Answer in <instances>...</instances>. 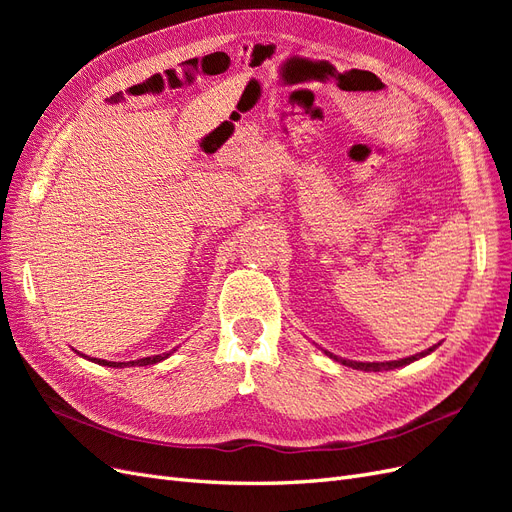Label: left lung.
<instances>
[{
    "instance_id": "obj_1",
    "label": "left lung",
    "mask_w": 512,
    "mask_h": 512,
    "mask_svg": "<svg viewBox=\"0 0 512 512\" xmlns=\"http://www.w3.org/2000/svg\"><path fill=\"white\" fill-rule=\"evenodd\" d=\"M438 346H440V344L431 346V348H427V350H423V352H416V354H412V356H406V359H399V361H382V363H378V361H374V363L350 361V359H342V356H337V354H333V352H329V350H322V352L327 354L329 359H333V361H337V363H342V365H346V367H352V369H361V371H391V369H397V367L410 365V363H414V361H418V359H425V356L431 354Z\"/></svg>"
}]
</instances>
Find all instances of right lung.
I'll return each mask as SVG.
<instances>
[{
	"label": "right lung",
	"instance_id": "obj_1",
	"mask_svg": "<svg viewBox=\"0 0 512 512\" xmlns=\"http://www.w3.org/2000/svg\"><path fill=\"white\" fill-rule=\"evenodd\" d=\"M76 352V350H74ZM175 350H170V352H162V354H153V356H145V359H138V361H123V363H115V361H104V359H89L87 356V361H91V363H98V365H104V367H115V369H121V367H147V365H156V363H160V361H164V359H168L170 354H173ZM81 354V352H79ZM81 356H85V354H81Z\"/></svg>",
	"mask_w": 512,
	"mask_h": 512
}]
</instances>
